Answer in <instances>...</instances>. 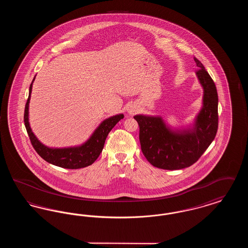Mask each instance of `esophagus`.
I'll return each mask as SVG.
<instances>
[{"label":"esophagus","instance_id":"obj_1","mask_svg":"<svg viewBox=\"0 0 248 248\" xmlns=\"http://www.w3.org/2000/svg\"><path fill=\"white\" fill-rule=\"evenodd\" d=\"M137 108L136 107H130L129 108H128V113L129 114H135L136 112H137Z\"/></svg>","mask_w":248,"mask_h":248}]
</instances>
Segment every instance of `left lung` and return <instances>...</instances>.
Instances as JSON below:
<instances>
[{
	"label": "left lung",
	"instance_id": "left-lung-1",
	"mask_svg": "<svg viewBox=\"0 0 248 248\" xmlns=\"http://www.w3.org/2000/svg\"><path fill=\"white\" fill-rule=\"evenodd\" d=\"M196 75L203 88L202 108L192 129H170L159 116L136 115L141 151L152 165L177 170L196 163L212 143L218 126V97L215 83L196 58Z\"/></svg>",
	"mask_w": 248,
	"mask_h": 248
}]
</instances>
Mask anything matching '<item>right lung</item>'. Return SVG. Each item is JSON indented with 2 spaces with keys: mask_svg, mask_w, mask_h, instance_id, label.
I'll use <instances>...</instances> for the list:
<instances>
[{
  "mask_svg": "<svg viewBox=\"0 0 248 248\" xmlns=\"http://www.w3.org/2000/svg\"><path fill=\"white\" fill-rule=\"evenodd\" d=\"M34 79L35 77L30 86L29 97L24 111V123L36 153L49 164L67 169H79L92 165L101 154L108 133L121 119L124 118V114H118L104 120L95 129L91 138L81 146L63 149L48 148L37 140L29 123V103Z\"/></svg>",
  "mask_w": 248,
  "mask_h": 248,
  "instance_id": "1",
  "label": "right lung"
}]
</instances>
